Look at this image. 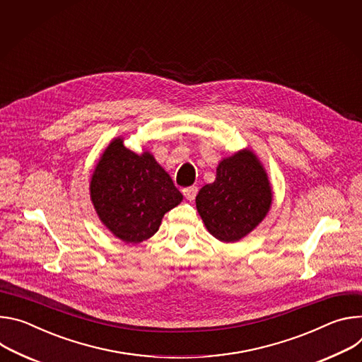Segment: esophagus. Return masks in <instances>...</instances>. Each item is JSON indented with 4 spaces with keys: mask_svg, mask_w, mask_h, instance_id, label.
I'll use <instances>...</instances> for the list:
<instances>
[{
    "mask_svg": "<svg viewBox=\"0 0 362 362\" xmlns=\"http://www.w3.org/2000/svg\"><path fill=\"white\" fill-rule=\"evenodd\" d=\"M197 191H198V188L192 185V187L184 188V189H182V194H184V197L188 199V202H192V199H194L195 195H197Z\"/></svg>",
    "mask_w": 362,
    "mask_h": 362,
    "instance_id": "obj_1",
    "label": "esophagus"
}]
</instances>
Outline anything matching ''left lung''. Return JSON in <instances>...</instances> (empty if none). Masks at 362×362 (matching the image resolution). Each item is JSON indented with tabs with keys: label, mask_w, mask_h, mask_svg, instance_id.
<instances>
[{
	"label": "left lung",
	"mask_w": 362,
	"mask_h": 362,
	"mask_svg": "<svg viewBox=\"0 0 362 362\" xmlns=\"http://www.w3.org/2000/svg\"><path fill=\"white\" fill-rule=\"evenodd\" d=\"M272 203L269 174L249 146L221 158L216 180L195 197L206 228L223 243H235L249 235L266 218Z\"/></svg>",
	"instance_id": "1"
}]
</instances>
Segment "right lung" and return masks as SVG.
Returning <instances> with one entry per match:
<instances>
[{
    "instance_id": "add662e5",
    "label": "right lung",
    "mask_w": 362,
    "mask_h": 362,
    "mask_svg": "<svg viewBox=\"0 0 362 362\" xmlns=\"http://www.w3.org/2000/svg\"><path fill=\"white\" fill-rule=\"evenodd\" d=\"M124 142L119 135L100 153L89 194L100 223L124 243L139 245L184 197L151 151L142 148L136 153Z\"/></svg>"
}]
</instances>
